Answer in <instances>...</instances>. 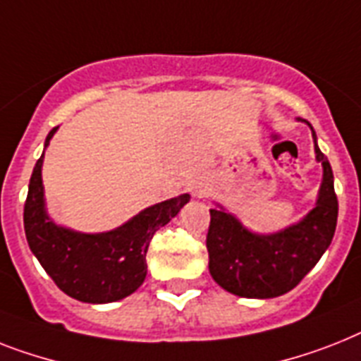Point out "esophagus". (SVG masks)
Returning <instances> with one entry per match:
<instances>
[{
    "label": "esophagus",
    "mask_w": 361,
    "mask_h": 361,
    "mask_svg": "<svg viewBox=\"0 0 361 361\" xmlns=\"http://www.w3.org/2000/svg\"><path fill=\"white\" fill-rule=\"evenodd\" d=\"M209 190V181L204 180V178H198L190 183V195L192 198H202V196H206V192Z\"/></svg>",
    "instance_id": "esophagus-1"
}]
</instances>
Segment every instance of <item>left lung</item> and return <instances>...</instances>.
Instances as JSON below:
<instances>
[{
  "label": "left lung",
  "mask_w": 361,
  "mask_h": 361,
  "mask_svg": "<svg viewBox=\"0 0 361 361\" xmlns=\"http://www.w3.org/2000/svg\"><path fill=\"white\" fill-rule=\"evenodd\" d=\"M306 124L312 130L315 161L323 166V181L315 206L300 221L272 233H257L221 204L209 209L211 222L206 241L209 274L231 295L274 298L291 291L317 265L332 243L338 222L332 166L319 150L312 124Z\"/></svg>",
  "instance_id": "left-lung-1"
}]
</instances>
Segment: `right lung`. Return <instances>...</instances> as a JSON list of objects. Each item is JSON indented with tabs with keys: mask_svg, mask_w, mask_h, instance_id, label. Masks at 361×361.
Listing matches in <instances>:
<instances>
[{
	"mask_svg": "<svg viewBox=\"0 0 361 361\" xmlns=\"http://www.w3.org/2000/svg\"><path fill=\"white\" fill-rule=\"evenodd\" d=\"M57 130L54 128L48 133L44 150ZM42 165L44 152L29 180L23 207V228L35 257L59 289L75 300L109 304L130 297L145 282L146 252L154 233L180 213L190 196L180 195L154 204L109 231L85 233L61 226L49 216Z\"/></svg>",
	"mask_w": 361,
	"mask_h": 361,
	"instance_id": "obj_1",
	"label": "right lung"
}]
</instances>
